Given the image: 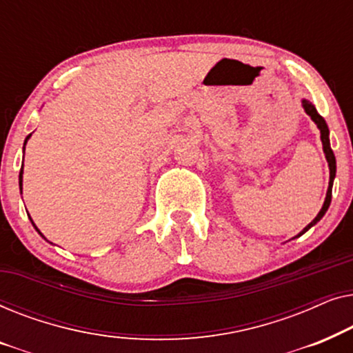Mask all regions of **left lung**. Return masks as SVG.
Segmentation results:
<instances>
[{"instance_id":"8db88e82","label":"left lung","mask_w":353,"mask_h":353,"mask_svg":"<svg viewBox=\"0 0 353 353\" xmlns=\"http://www.w3.org/2000/svg\"><path fill=\"white\" fill-rule=\"evenodd\" d=\"M302 108L305 110L307 115H310V119L315 122V125L320 130V134H321V143H323V152H325V157L327 161V167H330V185H327V191H326V197H325V202H323V207L321 210L318 212V215L313 219L310 223H308L305 228H303L301 233L297 236H294L292 239L299 238V236H302L303 233H307L308 230L312 228V226H315L318 221H320L323 216H325L326 210L330 209V204H331V196H332V183H334V178H336V157H334V152H332L331 149V144H330V128H327L326 125V120L321 117L320 114H318V110L315 109V105H313L310 101L307 99H302Z\"/></svg>"}]
</instances>
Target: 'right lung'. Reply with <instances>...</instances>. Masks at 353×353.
I'll return each instance as SVG.
<instances>
[{"label":"right lung","mask_w":353,"mask_h":353,"mask_svg":"<svg viewBox=\"0 0 353 353\" xmlns=\"http://www.w3.org/2000/svg\"><path fill=\"white\" fill-rule=\"evenodd\" d=\"M32 137V133L30 134H28V137L26 138V141H23V151H26V144H27V141H28V138H30ZM22 175H23V163H22V167H21V173H19V186H21V194H22ZM28 215V214H27ZM28 219H30V215H28ZM30 221H32V225H33V228H35L37 231H38V234H40L41 236V238L43 239H45V241H48L46 238H45V236H43L41 233H40V230H38L37 228V225L35 223H33V220L30 219ZM48 243H50V241H48ZM50 244H52V243H50Z\"/></svg>","instance_id":"1"}]
</instances>
